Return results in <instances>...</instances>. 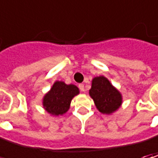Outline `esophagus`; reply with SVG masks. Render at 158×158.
<instances>
[{
  "instance_id": "obj_1",
  "label": "esophagus",
  "mask_w": 158,
  "mask_h": 158,
  "mask_svg": "<svg viewBox=\"0 0 158 158\" xmlns=\"http://www.w3.org/2000/svg\"><path fill=\"white\" fill-rule=\"evenodd\" d=\"M78 87H79V89H80V90H81V91H85L84 84H82V83H80V84L78 85Z\"/></svg>"
}]
</instances>
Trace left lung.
Wrapping results in <instances>:
<instances>
[{"mask_svg": "<svg viewBox=\"0 0 158 158\" xmlns=\"http://www.w3.org/2000/svg\"><path fill=\"white\" fill-rule=\"evenodd\" d=\"M89 96L94 100L97 109L104 114H111L117 111L122 104L120 92L103 76L93 78Z\"/></svg>", "mask_w": 158, "mask_h": 158, "instance_id": "1", "label": "left lung"}]
</instances>
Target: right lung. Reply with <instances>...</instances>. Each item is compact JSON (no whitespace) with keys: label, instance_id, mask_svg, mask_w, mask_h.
<instances>
[{"label":"right lung","instance_id":"obj_1","mask_svg":"<svg viewBox=\"0 0 158 158\" xmlns=\"http://www.w3.org/2000/svg\"><path fill=\"white\" fill-rule=\"evenodd\" d=\"M78 94L79 89L76 85L56 81L43 98V106L52 115H62L69 109L72 98Z\"/></svg>","mask_w":158,"mask_h":158}]
</instances>
